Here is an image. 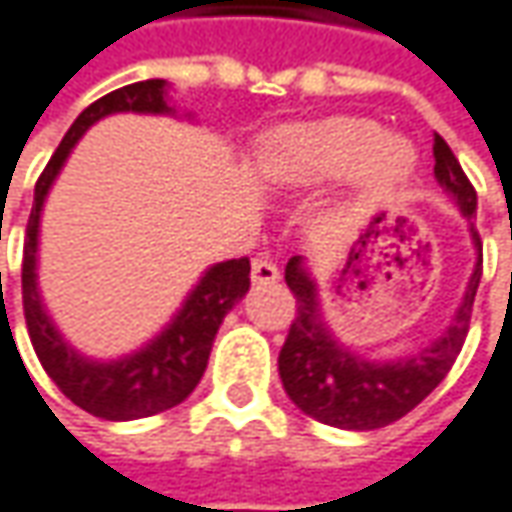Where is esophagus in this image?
Wrapping results in <instances>:
<instances>
[{
    "label": "esophagus",
    "mask_w": 512,
    "mask_h": 512,
    "mask_svg": "<svg viewBox=\"0 0 512 512\" xmlns=\"http://www.w3.org/2000/svg\"><path fill=\"white\" fill-rule=\"evenodd\" d=\"M280 278V269L278 263L272 260L269 255H257L252 260V280H255L257 286H266V283H275Z\"/></svg>",
    "instance_id": "1"
}]
</instances>
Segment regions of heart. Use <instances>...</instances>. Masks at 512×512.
Returning <instances> with one entry per match:
<instances>
[{"mask_svg":"<svg viewBox=\"0 0 512 512\" xmlns=\"http://www.w3.org/2000/svg\"><path fill=\"white\" fill-rule=\"evenodd\" d=\"M260 168L283 186H315L361 168L369 189L384 191L410 177L415 148L404 137H384L375 120L335 117L269 137L260 151Z\"/></svg>","mask_w":512,"mask_h":512,"instance_id":"heart-1","label":"heart"}]
</instances>
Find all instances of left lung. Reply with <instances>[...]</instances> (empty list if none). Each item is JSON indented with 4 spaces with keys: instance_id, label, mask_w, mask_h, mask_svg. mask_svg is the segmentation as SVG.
<instances>
[{
    "instance_id": "obj_1",
    "label": "left lung",
    "mask_w": 512,
    "mask_h": 512,
    "mask_svg": "<svg viewBox=\"0 0 512 512\" xmlns=\"http://www.w3.org/2000/svg\"><path fill=\"white\" fill-rule=\"evenodd\" d=\"M435 180L453 194L467 220L476 214V189L458 166L456 154L438 134L433 140ZM478 263L456 318L447 332L427 349L398 358V361H364L338 344L321 321L315 280L309 278L303 257L295 255L286 263V286L295 295V318L289 326L286 344L278 355L280 381L286 395L309 418L341 427V430H378L415 410L444 375L453 369L464 346L478 280H481V237L473 229Z\"/></svg>"
}]
</instances>
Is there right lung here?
Segmentation results:
<instances>
[{"label":"right lung","instance_id":"add662e5","mask_svg":"<svg viewBox=\"0 0 512 512\" xmlns=\"http://www.w3.org/2000/svg\"><path fill=\"white\" fill-rule=\"evenodd\" d=\"M117 111L168 114L171 108L166 105V79H145V82L123 85L105 94L97 102H91L62 137L54 157L48 160V166L36 180L34 209L25 229L22 309H25V323H28L36 358L56 387L77 407L97 418L131 421V418H148V415L171 410L194 392L206 372L214 335L226 318V312L249 292L252 266H249V257H234V260L212 266L191 289L177 318L168 323L151 344L134 355H125L120 361H111V364L88 361L62 341L51 318L45 315L39 292H36L39 214H42V203L54 186L59 168L68 160L79 137L97 120Z\"/></svg>","mask_w":512,"mask_h":512}]
</instances>
